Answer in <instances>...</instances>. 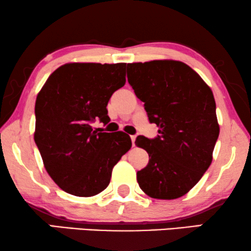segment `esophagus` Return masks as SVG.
Here are the masks:
<instances>
[{
	"mask_svg": "<svg viewBox=\"0 0 251 251\" xmlns=\"http://www.w3.org/2000/svg\"><path fill=\"white\" fill-rule=\"evenodd\" d=\"M135 140H136V135H132V136H131V142H132V145H135Z\"/></svg>",
	"mask_w": 251,
	"mask_h": 251,
	"instance_id": "esophagus-1",
	"label": "esophagus"
}]
</instances>
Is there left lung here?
<instances>
[{"label":"left lung","instance_id":"8db88e82","mask_svg":"<svg viewBox=\"0 0 251 251\" xmlns=\"http://www.w3.org/2000/svg\"><path fill=\"white\" fill-rule=\"evenodd\" d=\"M128 82L159 135L138 136L149 153L137 173L139 187L153 199L173 200L193 188L212 161L219 126L211 89L200 75L177 60L128 64Z\"/></svg>","mask_w":251,"mask_h":251}]
</instances>
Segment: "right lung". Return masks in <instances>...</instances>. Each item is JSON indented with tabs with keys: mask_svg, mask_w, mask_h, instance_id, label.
<instances>
[{
	"mask_svg": "<svg viewBox=\"0 0 251 251\" xmlns=\"http://www.w3.org/2000/svg\"><path fill=\"white\" fill-rule=\"evenodd\" d=\"M125 83V63H71L57 68L37 95L34 140L48 174L66 193H100L131 147L126 132L91 126L98 119L109 122L106 106Z\"/></svg>",
	"mask_w": 251,
	"mask_h": 251,
	"instance_id": "obj_1",
	"label": "right lung"
}]
</instances>
